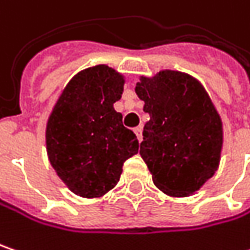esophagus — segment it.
I'll use <instances>...</instances> for the list:
<instances>
[{
    "mask_svg": "<svg viewBox=\"0 0 250 250\" xmlns=\"http://www.w3.org/2000/svg\"><path fill=\"white\" fill-rule=\"evenodd\" d=\"M133 132L136 133V136H138V141L141 142V141H142V126H136V128L133 129Z\"/></svg>",
    "mask_w": 250,
    "mask_h": 250,
    "instance_id": "1",
    "label": "esophagus"
}]
</instances>
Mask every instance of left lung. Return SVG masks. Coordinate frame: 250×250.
I'll list each match as a JSON object with an SVG mask.
<instances>
[{
  "mask_svg": "<svg viewBox=\"0 0 250 250\" xmlns=\"http://www.w3.org/2000/svg\"><path fill=\"white\" fill-rule=\"evenodd\" d=\"M135 93L150 115L141 156L153 183L170 197L198 191L218 170L224 129L204 85L187 73L162 70L141 76Z\"/></svg>",
  "mask_w": 250,
  "mask_h": 250,
  "instance_id": "8db88e82",
  "label": "left lung"
}]
</instances>
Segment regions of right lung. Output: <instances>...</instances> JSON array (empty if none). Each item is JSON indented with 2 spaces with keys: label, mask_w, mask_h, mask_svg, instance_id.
Returning a JSON list of instances; mask_svg holds the SVG:
<instances>
[{
  "label": "right lung",
  "mask_w": 250,
  "mask_h": 250,
  "mask_svg": "<svg viewBox=\"0 0 250 250\" xmlns=\"http://www.w3.org/2000/svg\"><path fill=\"white\" fill-rule=\"evenodd\" d=\"M125 77L106 64L79 71L63 88L46 122V152L71 193L98 198L119 181L126 159L138 153L136 135L114 109Z\"/></svg>",
  "instance_id": "1"
}]
</instances>
